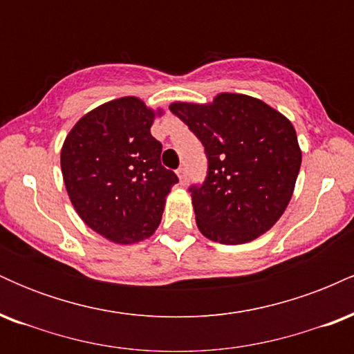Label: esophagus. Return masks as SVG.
I'll use <instances>...</instances> for the list:
<instances>
[{"instance_id":"obj_1","label":"esophagus","mask_w":354,"mask_h":354,"mask_svg":"<svg viewBox=\"0 0 354 354\" xmlns=\"http://www.w3.org/2000/svg\"><path fill=\"white\" fill-rule=\"evenodd\" d=\"M178 178H180V181H181V185H185L186 183V180H188V173H186V168L185 166H181V168H178Z\"/></svg>"}]
</instances>
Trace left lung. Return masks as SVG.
<instances>
[{
    "label": "left lung",
    "mask_w": 354,
    "mask_h": 354,
    "mask_svg": "<svg viewBox=\"0 0 354 354\" xmlns=\"http://www.w3.org/2000/svg\"><path fill=\"white\" fill-rule=\"evenodd\" d=\"M205 146L208 171L189 186L198 228L211 241H253L281 218L301 166L288 118L261 100L221 93L213 103H173Z\"/></svg>",
    "instance_id": "obj_1"
}]
</instances>
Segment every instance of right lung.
I'll list each match as a JSON object with an SVG mask.
<instances>
[{"instance_id":"1","label":"right lung","mask_w":354,"mask_h":354,"mask_svg":"<svg viewBox=\"0 0 354 354\" xmlns=\"http://www.w3.org/2000/svg\"><path fill=\"white\" fill-rule=\"evenodd\" d=\"M154 116L135 96L113 100L81 118L61 149L64 186L76 213L118 245L151 236L165 198L178 183L161 165L163 145L149 131Z\"/></svg>"}]
</instances>
